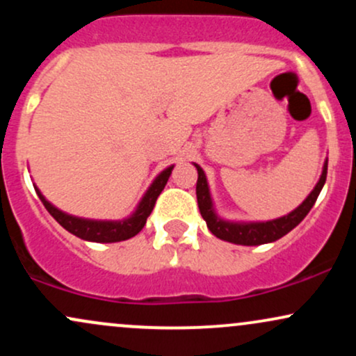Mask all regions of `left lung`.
<instances>
[{
    "instance_id": "8db88e82",
    "label": "left lung",
    "mask_w": 356,
    "mask_h": 356,
    "mask_svg": "<svg viewBox=\"0 0 356 356\" xmlns=\"http://www.w3.org/2000/svg\"><path fill=\"white\" fill-rule=\"evenodd\" d=\"M323 184H325V175L316 186V189L312 192L309 199L303 204V207H300L295 214L289 216L288 219H283L281 222L271 224V226H249V227H234V226H226V224L216 222L214 216H212L211 206H209V195H207L206 182H204L202 174L199 172L197 177V186H195V194H197V204L199 211H201L202 218L206 219L207 227H209L212 234H216L220 239L231 241L236 244H246V246H257V244L263 243H271L283 238L284 234H288L293 227H296L301 220L305 219V216L308 214L309 209L313 207V204L316 202L318 194H320Z\"/></svg>"
}]
</instances>
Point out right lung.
<instances>
[{
  "mask_svg": "<svg viewBox=\"0 0 356 356\" xmlns=\"http://www.w3.org/2000/svg\"><path fill=\"white\" fill-rule=\"evenodd\" d=\"M170 170L162 175L159 179L157 184L152 187V191L149 192V195L145 197L144 204H142V209L138 212L137 219L130 224H124V226H113V224H97V222H87V220H79L68 218V216L61 214L60 211L53 209V207H48V211L51 212V216L55 218L61 226L67 231L73 232L75 236H79L81 239L87 241H97V243H110V241H122L132 238L134 234H137L140 231V227L144 226V222L149 218V214L152 212L155 201H157L159 194H161L162 189L165 187L167 181H169Z\"/></svg>",
  "mask_w": 356,
  "mask_h": 356,
  "instance_id": "right-lung-1",
  "label": "right lung"
}]
</instances>
